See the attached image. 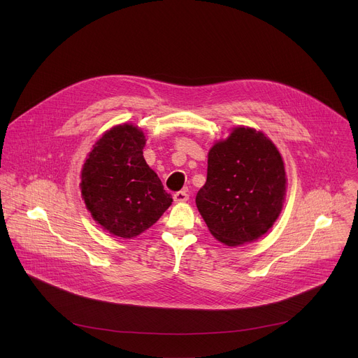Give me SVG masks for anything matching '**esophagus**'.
Wrapping results in <instances>:
<instances>
[{
  "instance_id": "34e87169",
  "label": "esophagus",
  "mask_w": 358,
  "mask_h": 358,
  "mask_svg": "<svg viewBox=\"0 0 358 358\" xmlns=\"http://www.w3.org/2000/svg\"><path fill=\"white\" fill-rule=\"evenodd\" d=\"M188 199V194L185 191H178L174 194V201L176 202H185Z\"/></svg>"
}]
</instances>
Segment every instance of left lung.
Instances as JSON below:
<instances>
[{
  "instance_id": "1",
  "label": "left lung",
  "mask_w": 358,
  "mask_h": 358,
  "mask_svg": "<svg viewBox=\"0 0 358 358\" xmlns=\"http://www.w3.org/2000/svg\"><path fill=\"white\" fill-rule=\"evenodd\" d=\"M286 188L285 163L275 143L261 130L236 126L210 148L207 182L195 202L217 241L241 246L273 227Z\"/></svg>"
}]
</instances>
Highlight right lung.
I'll list each match as a JSON object with an SVG mask.
<instances>
[{
	"instance_id": "1",
	"label": "right lung",
	"mask_w": 358,
	"mask_h": 358,
	"mask_svg": "<svg viewBox=\"0 0 358 358\" xmlns=\"http://www.w3.org/2000/svg\"><path fill=\"white\" fill-rule=\"evenodd\" d=\"M145 141L138 126L116 124L96 140L80 170L86 210L101 229L123 239L156 224L173 202L143 157Z\"/></svg>"
}]
</instances>
